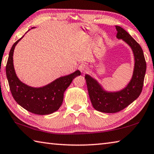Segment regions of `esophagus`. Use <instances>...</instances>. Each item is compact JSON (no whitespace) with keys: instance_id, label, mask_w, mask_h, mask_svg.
Returning <instances> with one entry per match:
<instances>
[{"instance_id":"obj_1","label":"esophagus","mask_w":154,"mask_h":154,"mask_svg":"<svg viewBox=\"0 0 154 154\" xmlns=\"http://www.w3.org/2000/svg\"><path fill=\"white\" fill-rule=\"evenodd\" d=\"M79 69L81 72H85L88 70V66L85 64H81L79 66Z\"/></svg>"}]
</instances>
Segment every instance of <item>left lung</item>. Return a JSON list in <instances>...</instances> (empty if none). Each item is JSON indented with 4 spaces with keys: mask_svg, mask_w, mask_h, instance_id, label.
Segmentation results:
<instances>
[{
    "mask_svg": "<svg viewBox=\"0 0 154 154\" xmlns=\"http://www.w3.org/2000/svg\"><path fill=\"white\" fill-rule=\"evenodd\" d=\"M116 37L122 39L131 48L134 56V66L129 83L119 91H106L96 79L90 75H85L88 94L96 110L106 113L122 111L139 97L142 92L146 72V62L141 47L122 27L116 26Z\"/></svg>",
    "mask_w": 154,
    "mask_h": 154,
    "instance_id": "1",
    "label": "left lung"
}]
</instances>
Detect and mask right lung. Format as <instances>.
<instances>
[{
  "label": "right lung",
  "mask_w": 154,
  "mask_h": 154,
  "mask_svg": "<svg viewBox=\"0 0 154 154\" xmlns=\"http://www.w3.org/2000/svg\"><path fill=\"white\" fill-rule=\"evenodd\" d=\"M24 36L13 45L9 51L6 75L10 90L17 103L26 110L36 115L51 114L60 107L65 90L72 79L81 75V72L77 70L72 73L59 77L43 87L34 88L25 84L21 82L15 73L13 58L15 46Z\"/></svg>",
  "instance_id": "1"
}]
</instances>
